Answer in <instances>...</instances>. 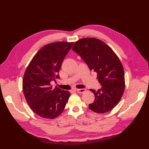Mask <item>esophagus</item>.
I'll use <instances>...</instances> for the list:
<instances>
[{"instance_id": "obj_1", "label": "esophagus", "mask_w": 149, "mask_h": 149, "mask_svg": "<svg viewBox=\"0 0 149 149\" xmlns=\"http://www.w3.org/2000/svg\"><path fill=\"white\" fill-rule=\"evenodd\" d=\"M76 91H77L78 93H83L86 91L85 89H76Z\"/></svg>"}]
</instances>
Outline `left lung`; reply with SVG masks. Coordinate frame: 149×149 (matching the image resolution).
Here are the masks:
<instances>
[{
    "mask_svg": "<svg viewBox=\"0 0 149 149\" xmlns=\"http://www.w3.org/2000/svg\"><path fill=\"white\" fill-rule=\"evenodd\" d=\"M72 49L81 57L91 71L96 72L102 87L95 91L94 101L89 108L105 113L118 104L125 89L124 71L119 57L111 47L96 38H84L74 43Z\"/></svg>",
    "mask_w": 149,
    "mask_h": 149,
    "instance_id": "1",
    "label": "left lung"
}]
</instances>
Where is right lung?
<instances>
[{
    "label": "right lung",
    "instance_id": "obj_1",
    "mask_svg": "<svg viewBox=\"0 0 149 149\" xmlns=\"http://www.w3.org/2000/svg\"><path fill=\"white\" fill-rule=\"evenodd\" d=\"M73 42H58L43 47L26 67L22 88L26 102L36 114L45 119H55L63 111L71 95L51 81L60 79L62 62Z\"/></svg>",
    "mask_w": 149,
    "mask_h": 149
}]
</instances>
